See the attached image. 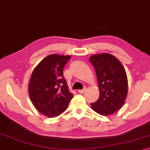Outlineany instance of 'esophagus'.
Here are the masks:
<instances>
[{"mask_svg": "<svg viewBox=\"0 0 150 150\" xmlns=\"http://www.w3.org/2000/svg\"><path fill=\"white\" fill-rule=\"evenodd\" d=\"M86 88H84L83 89H79V90H78V92H79V93H83L86 91Z\"/></svg>", "mask_w": 150, "mask_h": 150, "instance_id": "1", "label": "esophagus"}]
</instances>
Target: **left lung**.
Segmentation results:
<instances>
[{
    "instance_id": "obj_1",
    "label": "left lung",
    "mask_w": 150,
    "mask_h": 150,
    "mask_svg": "<svg viewBox=\"0 0 150 150\" xmlns=\"http://www.w3.org/2000/svg\"><path fill=\"white\" fill-rule=\"evenodd\" d=\"M89 61L94 67L100 91L99 98L91 104V108L99 115H112L122 108L127 96L125 69L118 59L108 53L93 54Z\"/></svg>"
}]
</instances>
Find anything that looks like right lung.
<instances>
[{
    "instance_id": "1",
    "label": "right lung",
    "mask_w": 150,
    "mask_h": 150,
    "mask_svg": "<svg viewBox=\"0 0 150 150\" xmlns=\"http://www.w3.org/2000/svg\"><path fill=\"white\" fill-rule=\"evenodd\" d=\"M71 57L57 54L49 55L39 62L31 75L30 98L37 110L46 117L59 116L73 98L63 77V68Z\"/></svg>"
}]
</instances>
